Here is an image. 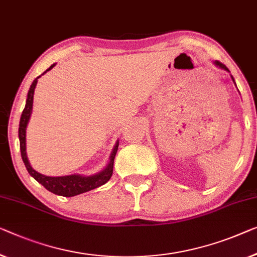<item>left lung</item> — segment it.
<instances>
[{
    "label": "left lung",
    "instance_id": "obj_1",
    "mask_svg": "<svg viewBox=\"0 0 257 257\" xmlns=\"http://www.w3.org/2000/svg\"><path fill=\"white\" fill-rule=\"evenodd\" d=\"M214 64H216L217 67H219V68H221V69H225V70H227V71H228V69L226 68V66H224L223 63L219 62V61H214ZM232 79H233V82H234V78L232 77Z\"/></svg>",
    "mask_w": 257,
    "mask_h": 257
}]
</instances>
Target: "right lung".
Listing matches in <instances>:
<instances>
[{
    "mask_svg": "<svg viewBox=\"0 0 257 257\" xmlns=\"http://www.w3.org/2000/svg\"><path fill=\"white\" fill-rule=\"evenodd\" d=\"M54 66L55 63L52 64V66L49 67L44 74L51 70ZM39 77H37L33 80V83L31 84L29 93H28V99H26L25 108L23 110L21 121H19V129H18L19 145H21L22 159L25 164L26 170H28L31 177H33L38 182L41 183L46 189L51 191V193L60 195V196H66V197L76 196V195L86 193V191L95 189L98 188V187L105 185L113 174V164H114V158H115V155L118 148V142H116L115 147H114L112 153H110L109 163L108 165L106 166L105 170H102L101 172H99V173L94 175H90V177H83V175H78V174L67 175V177H46V175H43L38 173L37 171H34L32 166L30 165L28 156H26V127H28L31 113H32L34 89H36L38 78Z\"/></svg>",
    "mask_w": 257,
    "mask_h": 257,
    "instance_id": "obj_1",
    "label": "right lung"
}]
</instances>
